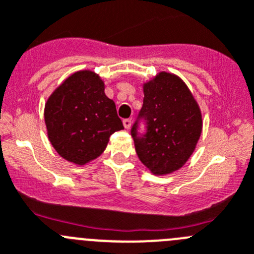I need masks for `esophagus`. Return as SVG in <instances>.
<instances>
[{"label": "esophagus", "mask_w": 254, "mask_h": 254, "mask_svg": "<svg viewBox=\"0 0 254 254\" xmlns=\"http://www.w3.org/2000/svg\"><path fill=\"white\" fill-rule=\"evenodd\" d=\"M131 125H132V121L129 120V118H125V120H123V126H125L126 129H128L129 127H131Z\"/></svg>", "instance_id": "obj_1"}]
</instances>
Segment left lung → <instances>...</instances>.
Instances as JSON below:
<instances>
[{
	"label": "left lung",
	"mask_w": 254,
	"mask_h": 254,
	"mask_svg": "<svg viewBox=\"0 0 254 254\" xmlns=\"http://www.w3.org/2000/svg\"><path fill=\"white\" fill-rule=\"evenodd\" d=\"M143 106L131 128L137 156L154 175L180 170L193 153L202 132V115L180 77L161 72L143 84ZM143 119L146 132L138 133Z\"/></svg>",
	"instance_id": "1"
}]
</instances>
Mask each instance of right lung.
Instances as JSON below:
<instances>
[{"label":"right lung","instance_id":"obj_1","mask_svg":"<svg viewBox=\"0 0 254 254\" xmlns=\"http://www.w3.org/2000/svg\"><path fill=\"white\" fill-rule=\"evenodd\" d=\"M45 122L53 148L79 166L97 158L111 134L123 129L115 102L92 71L76 72L55 89L45 106Z\"/></svg>","mask_w":254,"mask_h":254}]
</instances>
